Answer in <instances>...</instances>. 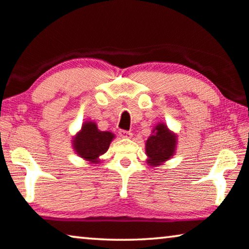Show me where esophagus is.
<instances>
[{
    "label": "esophagus",
    "instance_id": "esophagus-1",
    "mask_svg": "<svg viewBox=\"0 0 249 249\" xmlns=\"http://www.w3.org/2000/svg\"><path fill=\"white\" fill-rule=\"evenodd\" d=\"M120 135L121 136H123V138H126V139H129V138H132V132H129V131H125V129H121L120 131Z\"/></svg>",
    "mask_w": 249,
    "mask_h": 249
}]
</instances>
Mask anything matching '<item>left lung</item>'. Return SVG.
<instances>
[{
  "label": "left lung",
  "mask_w": 249,
  "mask_h": 249,
  "mask_svg": "<svg viewBox=\"0 0 249 249\" xmlns=\"http://www.w3.org/2000/svg\"><path fill=\"white\" fill-rule=\"evenodd\" d=\"M177 136L164 123H159L153 128L152 134L145 143V153L150 166H159L169 160L176 151Z\"/></svg>",
  "instance_id": "obj_1"
}]
</instances>
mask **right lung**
Here are the masks:
<instances>
[{
	"label": "right lung",
	"mask_w": 249,
	"mask_h": 249,
	"mask_svg": "<svg viewBox=\"0 0 249 249\" xmlns=\"http://www.w3.org/2000/svg\"><path fill=\"white\" fill-rule=\"evenodd\" d=\"M114 138L113 133L99 131L94 122H86L73 138L72 144L76 155L91 163H97L100 162L99 157L107 151Z\"/></svg>",
	"instance_id": "right-lung-1"
}]
</instances>
